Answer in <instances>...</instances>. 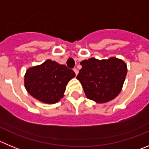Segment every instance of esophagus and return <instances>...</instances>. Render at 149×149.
<instances>
[{
  "label": "esophagus",
  "instance_id": "34e87169",
  "mask_svg": "<svg viewBox=\"0 0 149 149\" xmlns=\"http://www.w3.org/2000/svg\"><path fill=\"white\" fill-rule=\"evenodd\" d=\"M73 71L75 72L76 75H78V73H79V70H78L76 68H73Z\"/></svg>",
  "mask_w": 149,
  "mask_h": 149
}]
</instances>
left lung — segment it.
<instances>
[{"label":"left lung","mask_w":149,"mask_h":149,"mask_svg":"<svg viewBox=\"0 0 149 149\" xmlns=\"http://www.w3.org/2000/svg\"><path fill=\"white\" fill-rule=\"evenodd\" d=\"M80 65L82 68L76 79L87 98L103 104L118 95L127 74L124 61L116 57L101 60L90 58L81 61Z\"/></svg>","instance_id":"obj_1"}]
</instances>
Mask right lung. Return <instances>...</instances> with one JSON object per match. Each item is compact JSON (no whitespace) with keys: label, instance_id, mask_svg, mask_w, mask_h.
Masks as SVG:
<instances>
[{"label":"right lung","instance_id":"obj_1","mask_svg":"<svg viewBox=\"0 0 149 149\" xmlns=\"http://www.w3.org/2000/svg\"><path fill=\"white\" fill-rule=\"evenodd\" d=\"M75 76L74 72L65 65L48 59L26 70L25 87L38 101L45 104H55L63 98L68 81Z\"/></svg>","mask_w":149,"mask_h":149}]
</instances>
